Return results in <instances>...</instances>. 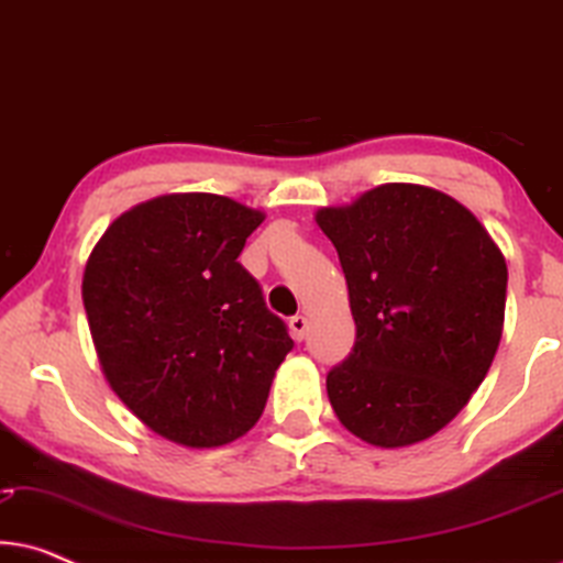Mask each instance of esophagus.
<instances>
[{"label": "esophagus", "mask_w": 563, "mask_h": 563, "mask_svg": "<svg viewBox=\"0 0 563 563\" xmlns=\"http://www.w3.org/2000/svg\"><path fill=\"white\" fill-rule=\"evenodd\" d=\"M307 328H310V322H307L305 314H295V318L289 320V335L295 338V341H305Z\"/></svg>", "instance_id": "34e87169"}]
</instances>
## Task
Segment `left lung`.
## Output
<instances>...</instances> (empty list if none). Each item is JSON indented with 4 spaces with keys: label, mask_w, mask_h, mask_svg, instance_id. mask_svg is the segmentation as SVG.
Listing matches in <instances>:
<instances>
[{
    "label": "left lung",
    "mask_w": 563,
    "mask_h": 563,
    "mask_svg": "<svg viewBox=\"0 0 563 563\" xmlns=\"http://www.w3.org/2000/svg\"><path fill=\"white\" fill-rule=\"evenodd\" d=\"M335 245L356 343L328 374L341 426L376 449L428 441L495 361L507 264L476 214L443 191L391 181L314 212Z\"/></svg>",
    "instance_id": "8db88e82"
}]
</instances>
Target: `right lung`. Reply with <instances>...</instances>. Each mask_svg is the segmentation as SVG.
Returning a JSON list of instances; mask_svg holds the SVG:
<instances>
[{"label":"right lung","mask_w":563,"mask_h":563,"mask_svg":"<svg viewBox=\"0 0 563 563\" xmlns=\"http://www.w3.org/2000/svg\"><path fill=\"white\" fill-rule=\"evenodd\" d=\"M264 218L179 191L130 207L89 253L81 299L104 379L176 445L218 449L249 433L295 345L238 264Z\"/></svg>","instance_id":"add662e5"}]
</instances>
